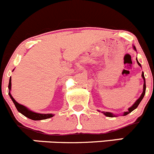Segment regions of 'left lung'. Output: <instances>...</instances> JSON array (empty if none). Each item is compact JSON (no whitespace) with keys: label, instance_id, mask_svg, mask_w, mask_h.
Here are the masks:
<instances>
[{"label":"left lung","instance_id":"obj_1","mask_svg":"<svg viewBox=\"0 0 154 154\" xmlns=\"http://www.w3.org/2000/svg\"><path fill=\"white\" fill-rule=\"evenodd\" d=\"M133 49H134V50H135V51H136V48H135V46H133ZM136 61H137V63H138V65H139V66L141 67V64H140L139 62H138V59H137V58H136ZM141 77H142L143 80H144V86H143V92H142V93H141V96H140L139 98H138V99H137L136 101H135V102L134 103V104H132V105L130 107H129V108H128V110H127V111H125L124 113H123V116H126V115L129 114V113H131V112H132V110H135V109H136L137 107H138V104H140V102H141V100H142V99H143V98H144V95H145V91H146V83H145V78H144V72H142V74H141ZM98 112H101V111H100V110H98ZM101 113H102L103 114L105 115L106 117H117V115L113 114V113H110V112H104V111H101Z\"/></svg>","mask_w":154,"mask_h":154}]
</instances>
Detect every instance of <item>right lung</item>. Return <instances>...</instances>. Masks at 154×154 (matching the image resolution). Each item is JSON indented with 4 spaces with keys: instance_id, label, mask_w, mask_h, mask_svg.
Here are the masks:
<instances>
[{
    "instance_id": "right-lung-1",
    "label": "right lung",
    "mask_w": 154,
    "mask_h": 154,
    "mask_svg": "<svg viewBox=\"0 0 154 154\" xmlns=\"http://www.w3.org/2000/svg\"><path fill=\"white\" fill-rule=\"evenodd\" d=\"M14 70V69H13ZM9 95H10V98L12 99L13 102L14 103L15 106H16V109H17L19 113H22V115H24L25 117H28V118L31 119L33 120H46V119H49L50 117H53L54 116V114L53 113H36V112L32 111V110H29L28 107H26L25 106L20 104L19 103H18L16 100L13 98V97L12 96L11 93H10V90H11V77L10 78V81H9Z\"/></svg>"
}]
</instances>
